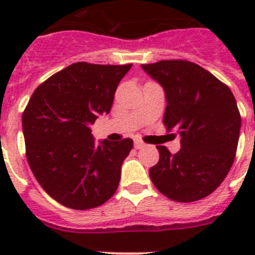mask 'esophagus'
I'll use <instances>...</instances> for the list:
<instances>
[{"label":"esophagus","instance_id":"obj_1","mask_svg":"<svg viewBox=\"0 0 255 255\" xmlns=\"http://www.w3.org/2000/svg\"><path fill=\"white\" fill-rule=\"evenodd\" d=\"M133 145H135L136 149H141V148L145 147V144H144L143 141H141V140H137V139L135 140V143H133Z\"/></svg>","mask_w":255,"mask_h":255}]
</instances>
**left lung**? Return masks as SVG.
I'll return each mask as SVG.
<instances>
[{
	"label": "left lung",
	"instance_id": "8db88e82",
	"mask_svg": "<svg viewBox=\"0 0 255 255\" xmlns=\"http://www.w3.org/2000/svg\"><path fill=\"white\" fill-rule=\"evenodd\" d=\"M141 67L165 91L164 126L181 136V149L174 155L157 145L160 159L149 177L173 201L201 200L221 185L233 165L241 129L236 98L193 62L172 59Z\"/></svg>",
	"mask_w": 255,
	"mask_h": 255
}]
</instances>
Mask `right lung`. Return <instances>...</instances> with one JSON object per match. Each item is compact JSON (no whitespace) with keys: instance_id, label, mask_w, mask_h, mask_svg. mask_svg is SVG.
Masks as SVG:
<instances>
[{"instance_id":"right-lung-1","label":"right lung","mask_w":255,"mask_h":255,"mask_svg":"<svg viewBox=\"0 0 255 255\" xmlns=\"http://www.w3.org/2000/svg\"><path fill=\"white\" fill-rule=\"evenodd\" d=\"M132 65L77 62L35 88L22 114L26 159L50 197L92 209L118 189L132 139L96 145L90 124L111 111L116 87Z\"/></svg>"}]
</instances>
